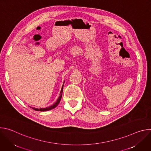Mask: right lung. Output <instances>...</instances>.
Returning a JSON list of instances; mask_svg holds the SVG:
<instances>
[{
    "label": "right lung",
    "mask_w": 151,
    "mask_h": 151,
    "mask_svg": "<svg viewBox=\"0 0 151 151\" xmlns=\"http://www.w3.org/2000/svg\"><path fill=\"white\" fill-rule=\"evenodd\" d=\"M64 81L63 82V86H62V88H61V90L60 91V96L58 97L57 100L56 101L55 103H54L52 105L48 107H45V108H40V109H37V108H35V107H30L31 108H32L33 109H34L35 111H50V110H51L54 108H55V107L57 106V105L59 104L60 100H61V97H62V94H63V85H64Z\"/></svg>",
    "instance_id": "add662e5"
}]
</instances>
